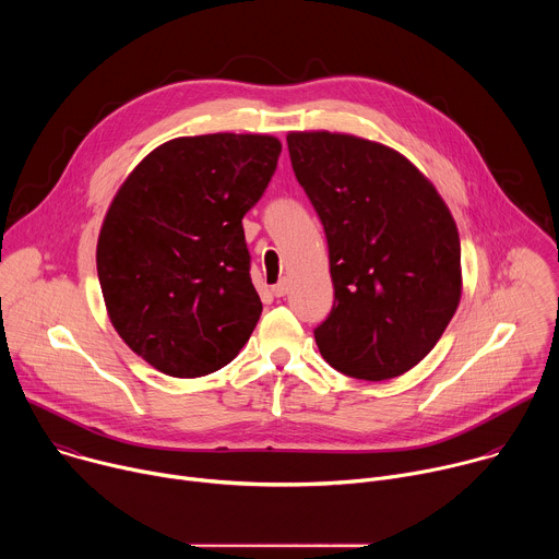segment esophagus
I'll use <instances>...</instances> for the list:
<instances>
[{
  "label": "esophagus",
  "instance_id": "obj_1",
  "mask_svg": "<svg viewBox=\"0 0 559 559\" xmlns=\"http://www.w3.org/2000/svg\"><path fill=\"white\" fill-rule=\"evenodd\" d=\"M287 289H289V281H287V278H281L276 285H272V294H274L276 298L285 296V294H287Z\"/></svg>",
  "mask_w": 559,
  "mask_h": 559
}]
</instances>
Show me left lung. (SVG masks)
<instances>
[{
  "label": "left lung",
  "instance_id": "8db88e82",
  "mask_svg": "<svg viewBox=\"0 0 559 559\" xmlns=\"http://www.w3.org/2000/svg\"><path fill=\"white\" fill-rule=\"evenodd\" d=\"M292 168L323 223L334 307L313 330L323 358L360 380L418 365L460 294V236L431 181L382 143L289 132Z\"/></svg>",
  "mask_w": 559,
  "mask_h": 559
}]
</instances>
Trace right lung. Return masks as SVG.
I'll use <instances>...</instances> for the list:
<instances>
[{"instance_id":"right-lung-1","label":"right lung","mask_w":559,"mask_h":559,"mask_svg":"<svg viewBox=\"0 0 559 559\" xmlns=\"http://www.w3.org/2000/svg\"><path fill=\"white\" fill-rule=\"evenodd\" d=\"M278 154L270 134L173 139L112 199L97 274L112 328L154 369L207 376L250 341L263 305L243 216L263 197Z\"/></svg>"}]
</instances>
